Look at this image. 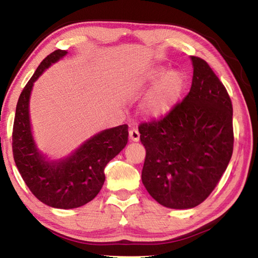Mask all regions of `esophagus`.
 I'll list each match as a JSON object with an SVG mask.
<instances>
[{"mask_svg":"<svg viewBox=\"0 0 258 258\" xmlns=\"http://www.w3.org/2000/svg\"><path fill=\"white\" fill-rule=\"evenodd\" d=\"M139 138H140V134H139L138 130L131 129L129 131V139L131 141H135V143H137V141H139Z\"/></svg>","mask_w":258,"mask_h":258,"instance_id":"obj_1","label":"esophagus"}]
</instances>
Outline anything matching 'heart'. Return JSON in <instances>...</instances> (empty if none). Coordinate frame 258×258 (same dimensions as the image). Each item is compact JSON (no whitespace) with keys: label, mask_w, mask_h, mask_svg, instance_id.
I'll list each match as a JSON object with an SVG mask.
<instances>
[{"label":"heart","mask_w":258,"mask_h":258,"mask_svg":"<svg viewBox=\"0 0 258 258\" xmlns=\"http://www.w3.org/2000/svg\"><path fill=\"white\" fill-rule=\"evenodd\" d=\"M154 83L141 104V111L149 119H161L169 114L177 106L185 90V78L179 71L167 70L157 66L145 71L134 82L139 89Z\"/></svg>","instance_id":"1"}]
</instances>
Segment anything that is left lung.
Instances as JSON below:
<instances>
[{"instance_id": "left-lung-1", "label": "left lung", "mask_w": 258, "mask_h": 258, "mask_svg": "<svg viewBox=\"0 0 258 258\" xmlns=\"http://www.w3.org/2000/svg\"><path fill=\"white\" fill-rule=\"evenodd\" d=\"M190 91L159 121L139 127L146 159L141 180L162 206H198L216 187L232 158L233 107L206 61L190 56Z\"/></svg>"}]
</instances>
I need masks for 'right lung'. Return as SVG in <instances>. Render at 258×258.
Instances as JSON below:
<instances>
[{"mask_svg":"<svg viewBox=\"0 0 258 258\" xmlns=\"http://www.w3.org/2000/svg\"><path fill=\"white\" fill-rule=\"evenodd\" d=\"M67 54L64 50L52 52L26 83L15 110L12 136L14 161L26 186L40 202L60 209L91 202L104 183V167L128 143V125L121 124L93 135L61 158H50L39 148L31 124V92L42 73Z\"/></svg>","mask_w":258,"mask_h":258,"instance_id":"add662e5","label":"right lung"}]
</instances>
